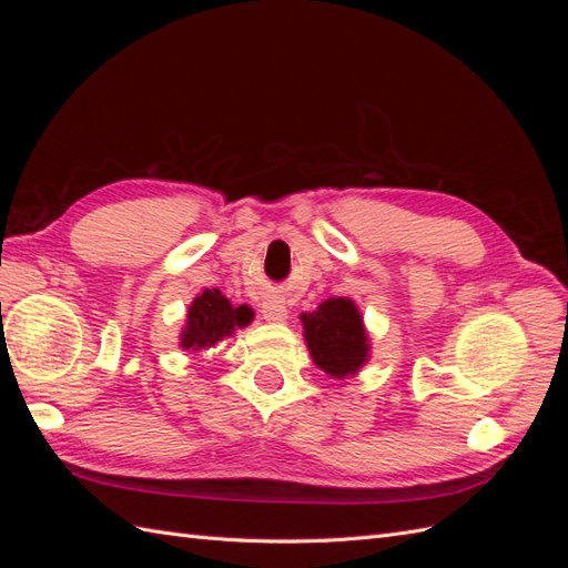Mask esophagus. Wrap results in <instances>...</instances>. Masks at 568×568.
Returning a JSON list of instances; mask_svg holds the SVG:
<instances>
[{
	"label": "esophagus",
	"mask_w": 568,
	"mask_h": 568,
	"mask_svg": "<svg viewBox=\"0 0 568 568\" xmlns=\"http://www.w3.org/2000/svg\"><path fill=\"white\" fill-rule=\"evenodd\" d=\"M263 317L267 322H284L288 317L286 303L280 296H267L263 303Z\"/></svg>",
	"instance_id": "esophagus-1"
}]
</instances>
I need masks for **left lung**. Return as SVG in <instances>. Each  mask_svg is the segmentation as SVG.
Returning <instances> with one entry per match:
<instances>
[{
	"label": "left lung",
	"instance_id": "8db88e82",
	"mask_svg": "<svg viewBox=\"0 0 568 568\" xmlns=\"http://www.w3.org/2000/svg\"><path fill=\"white\" fill-rule=\"evenodd\" d=\"M303 336L313 363L334 379L357 374L369 359V336L351 298H329L317 311L303 313Z\"/></svg>",
	"mask_w": 568,
	"mask_h": 568
}]
</instances>
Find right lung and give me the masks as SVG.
Segmentation results:
<instances>
[{"label": "right lung", "mask_w": 568, "mask_h": 568, "mask_svg": "<svg viewBox=\"0 0 568 568\" xmlns=\"http://www.w3.org/2000/svg\"><path fill=\"white\" fill-rule=\"evenodd\" d=\"M253 311L248 305H232L220 288H203L186 311L180 346L184 351L213 348L222 338L251 324Z\"/></svg>", "instance_id": "right-lung-1"}]
</instances>
